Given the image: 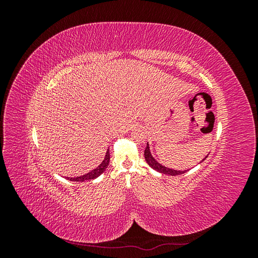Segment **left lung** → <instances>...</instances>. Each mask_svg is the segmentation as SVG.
<instances>
[{
	"label": "left lung",
	"instance_id": "left-lung-1",
	"mask_svg": "<svg viewBox=\"0 0 258 258\" xmlns=\"http://www.w3.org/2000/svg\"><path fill=\"white\" fill-rule=\"evenodd\" d=\"M144 157H145V160L146 162L148 163V166H150L151 168H153L154 170L158 171V172L160 173H163V174H168V175H179V174H183L185 172H187V170H184V171H181V170H174V169H170L168 167H165L162 166L161 163H159L157 160H156L153 156H152V153H151V150H150V145H148V143L146 144V148L144 151ZM208 157V155L206 156V157L202 159L200 162L204 161L206 158Z\"/></svg>",
	"mask_w": 258,
	"mask_h": 258
}]
</instances>
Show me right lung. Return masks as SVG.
<instances>
[{"mask_svg": "<svg viewBox=\"0 0 258 258\" xmlns=\"http://www.w3.org/2000/svg\"><path fill=\"white\" fill-rule=\"evenodd\" d=\"M108 163H110V151L107 150L103 161L101 162L96 169L91 170L90 172L86 173L84 175L76 176V177H67V179H70V181H74V182H85V181H88V179H93V178L100 176L101 174L104 172L105 169L108 166Z\"/></svg>", "mask_w": 258, "mask_h": 258, "instance_id": "right-lung-1", "label": "right lung"}]
</instances>
